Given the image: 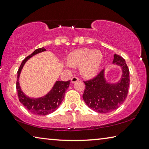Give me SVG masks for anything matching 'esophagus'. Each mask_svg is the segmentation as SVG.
<instances>
[{
	"mask_svg": "<svg viewBox=\"0 0 149 149\" xmlns=\"http://www.w3.org/2000/svg\"><path fill=\"white\" fill-rule=\"evenodd\" d=\"M79 81V79L77 78V77H74L71 79V83H75V82H77Z\"/></svg>",
	"mask_w": 149,
	"mask_h": 149,
	"instance_id": "esophagus-1",
	"label": "esophagus"
}]
</instances>
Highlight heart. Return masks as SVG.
Listing matches in <instances>:
<instances>
[{
    "label": "heart",
    "instance_id": "obj_1",
    "mask_svg": "<svg viewBox=\"0 0 149 149\" xmlns=\"http://www.w3.org/2000/svg\"><path fill=\"white\" fill-rule=\"evenodd\" d=\"M103 54L100 50L82 48L73 51L68 55L66 66L72 67L80 66V72L85 77H94L97 74L103 61Z\"/></svg>",
    "mask_w": 149,
    "mask_h": 149
}]
</instances>
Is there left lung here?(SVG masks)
I'll return each instance as SVG.
<instances>
[{"label":"left lung","mask_w":149,"mask_h":149,"mask_svg":"<svg viewBox=\"0 0 149 149\" xmlns=\"http://www.w3.org/2000/svg\"><path fill=\"white\" fill-rule=\"evenodd\" d=\"M113 64L120 66L122 76L118 82L111 83L105 78V69L96 77L84 81L85 89L83 98L86 104L98 113H109L118 108L126 100L130 85L129 69L125 60L114 54Z\"/></svg>","instance_id":"obj_1"}]
</instances>
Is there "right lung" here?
<instances>
[{"label":"right lung","mask_w":149,"mask_h":149,"mask_svg":"<svg viewBox=\"0 0 149 149\" xmlns=\"http://www.w3.org/2000/svg\"><path fill=\"white\" fill-rule=\"evenodd\" d=\"M46 51L44 47L36 49L31 55L28 56L27 58L23 60L18 72L17 77V90L18 93L19 101L24 105L28 111L31 113L39 116H46L56 110L61 104L62 100L64 97L65 91L69 87L70 80L68 81H56L51 90L45 95L38 98L30 97L25 95L21 90L20 84H19V77L25 64L32 56L38 54L39 53Z\"/></svg>","instance_id":"1"}]
</instances>
